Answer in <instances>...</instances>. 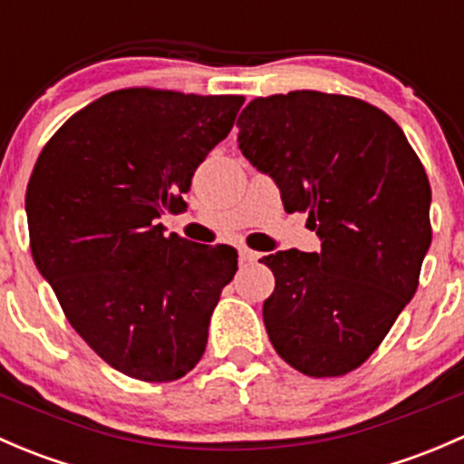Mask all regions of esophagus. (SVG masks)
<instances>
[{"label":"esophagus","mask_w":464,"mask_h":464,"mask_svg":"<svg viewBox=\"0 0 464 464\" xmlns=\"http://www.w3.org/2000/svg\"><path fill=\"white\" fill-rule=\"evenodd\" d=\"M260 258V254H256V251H251V249H240V260L242 262H256Z\"/></svg>","instance_id":"obj_1"}]
</instances>
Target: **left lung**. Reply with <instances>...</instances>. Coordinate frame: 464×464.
Masks as SVG:
<instances>
[{"label": "left lung", "instance_id": "1", "mask_svg": "<svg viewBox=\"0 0 464 464\" xmlns=\"http://www.w3.org/2000/svg\"><path fill=\"white\" fill-rule=\"evenodd\" d=\"M242 154L307 213L319 254L289 249L262 305L276 353L310 377H339L379 348L418 289L431 246V186L400 125L366 101L303 92L256 98L237 119Z\"/></svg>", "mask_w": 464, "mask_h": 464}]
</instances>
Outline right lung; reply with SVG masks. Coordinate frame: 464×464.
<instances>
[{
	"instance_id": "obj_1",
	"label": "right lung",
	"mask_w": 464,
	"mask_h": 464,
	"mask_svg": "<svg viewBox=\"0 0 464 464\" xmlns=\"http://www.w3.org/2000/svg\"><path fill=\"white\" fill-rule=\"evenodd\" d=\"M242 102L119 89L76 111L37 157L33 260L73 330L123 375L175 382L202 359L237 251L166 236L159 218L184 210L181 195Z\"/></svg>"
}]
</instances>
